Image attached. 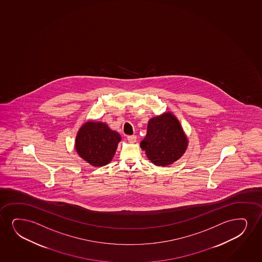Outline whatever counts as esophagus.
Listing matches in <instances>:
<instances>
[{
  "instance_id": "1",
  "label": "esophagus",
  "mask_w": 262,
  "mask_h": 262,
  "mask_svg": "<svg viewBox=\"0 0 262 262\" xmlns=\"http://www.w3.org/2000/svg\"><path fill=\"white\" fill-rule=\"evenodd\" d=\"M127 140L130 143H135L136 142V136H127Z\"/></svg>"
}]
</instances>
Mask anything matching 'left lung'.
<instances>
[{"instance_id": "8db88e82", "label": "left lung", "mask_w": 262, "mask_h": 262, "mask_svg": "<svg viewBox=\"0 0 262 262\" xmlns=\"http://www.w3.org/2000/svg\"><path fill=\"white\" fill-rule=\"evenodd\" d=\"M140 145L154 165L166 166L184 154L188 139L179 120L172 113H166L149 119Z\"/></svg>"}]
</instances>
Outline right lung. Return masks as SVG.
<instances>
[{
  "label": "right lung",
  "instance_id": "obj_1",
  "mask_svg": "<svg viewBox=\"0 0 262 262\" xmlns=\"http://www.w3.org/2000/svg\"><path fill=\"white\" fill-rule=\"evenodd\" d=\"M120 140L119 133L105 123L88 121L78 131L75 149L91 166H105L112 161Z\"/></svg>",
  "mask_w": 262,
  "mask_h": 262
}]
</instances>
